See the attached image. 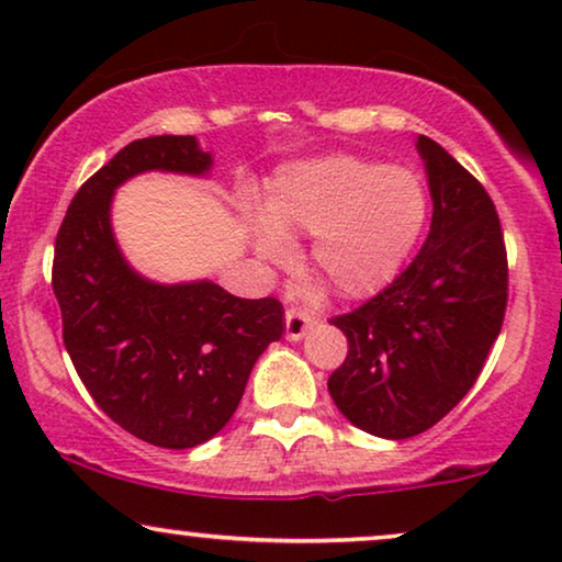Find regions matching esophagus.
<instances>
[{
    "label": "esophagus",
    "instance_id": "34e87169",
    "mask_svg": "<svg viewBox=\"0 0 562 562\" xmlns=\"http://www.w3.org/2000/svg\"><path fill=\"white\" fill-rule=\"evenodd\" d=\"M314 325L312 314H306L304 310H289L286 312V337L289 340H302L306 335V329Z\"/></svg>",
    "mask_w": 562,
    "mask_h": 562
}]
</instances>
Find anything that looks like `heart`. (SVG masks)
Here are the masks:
<instances>
[{
  "label": "heart",
  "mask_w": 562,
  "mask_h": 562,
  "mask_svg": "<svg viewBox=\"0 0 562 562\" xmlns=\"http://www.w3.org/2000/svg\"><path fill=\"white\" fill-rule=\"evenodd\" d=\"M427 196L417 176L352 156H322L281 168L252 225L258 256L283 263L289 240L312 235L310 260L340 296L389 286L419 240Z\"/></svg>",
  "instance_id": "1"
}]
</instances>
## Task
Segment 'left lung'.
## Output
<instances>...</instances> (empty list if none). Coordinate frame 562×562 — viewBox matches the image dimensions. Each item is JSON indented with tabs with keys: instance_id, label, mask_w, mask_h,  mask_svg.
<instances>
[{
	"instance_id": "obj_1",
	"label": "left lung",
	"mask_w": 562,
	"mask_h": 562,
	"mask_svg": "<svg viewBox=\"0 0 562 562\" xmlns=\"http://www.w3.org/2000/svg\"><path fill=\"white\" fill-rule=\"evenodd\" d=\"M417 150L432 194L425 245L386 289L333 317L348 356L329 375V396L352 425L386 440L425 432L473 389L509 296L502 222L486 189L427 135Z\"/></svg>"
}]
</instances>
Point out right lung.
<instances>
[{
    "label": "right lung",
    "instance_id": "obj_1",
    "mask_svg": "<svg viewBox=\"0 0 562 562\" xmlns=\"http://www.w3.org/2000/svg\"><path fill=\"white\" fill-rule=\"evenodd\" d=\"M194 135L143 137L76 191L56 237L53 294L64 345L112 422L168 450L220 432L260 352L283 335L279 299H240L212 281L156 283L133 271L112 235L120 183L143 171L204 176Z\"/></svg>",
    "mask_w": 562,
    "mask_h": 562
}]
</instances>
